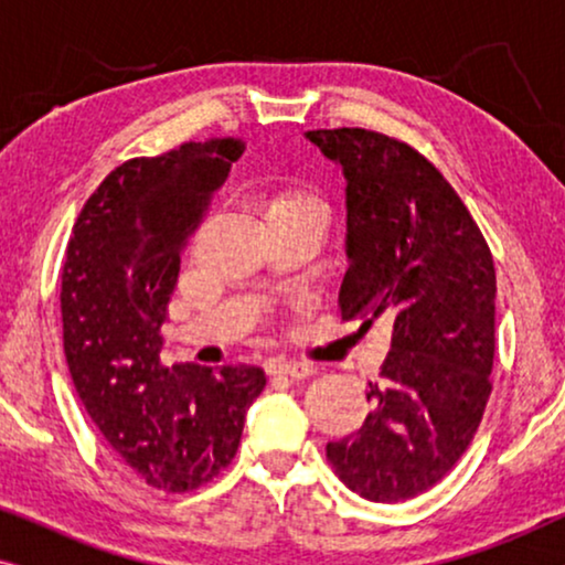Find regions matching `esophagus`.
I'll return each instance as SVG.
<instances>
[{"instance_id":"34e87169","label":"esophagus","mask_w":565,"mask_h":565,"mask_svg":"<svg viewBox=\"0 0 565 565\" xmlns=\"http://www.w3.org/2000/svg\"><path fill=\"white\" fill-rule=\"evenodd\" d=\"M267 373L269 375H285V377H292V381H303L313 373L311 365H306V362H292V360H269L267 362Z\"/></svg>"}]
</instances>
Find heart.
<instances>
[{"label": "heart", "mask_w": 565, "mask_h": 565, "mask_svg": "<svg viewBox=\"0 0 565 565\" xmlns=\"http://www.w3.org/2000/svg\"><path fill=\"white\" fill-rule=\"evenodd\" d=\"M288 211H323V207H321V200L316 198L311 190L298 188V184H288V188H280L269 195L265 205V215L288 213Z\"/></svg>", "instance_id": "b5f03b06"}]
</instances>
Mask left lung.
Wrapping results in <instances>:
<instances>
[{
  "instance_id": "1",
  "label": "left lung",
  "mask_w": 565,
  "mask_h": 565,
  "mask_svg": "<svg viewBox=\"0 0 565 565\" xmlns=\"http://www.w3.org/2000/svg\"><path fill=\"white\" fill-rule=\"evenodd\" d=\"M347 177L342 319L391 321V350L358 435L327 445L344 486L414 499L455 468L491 396L497 269L458 192L431 161L367 128L306 134ZM362 323V327H365Z\"/></svg>"
}]
</instances>
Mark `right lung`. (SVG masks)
I'll list each match as a JSON object with an SVG mask.
<instances>
[{"label":"right lung","instance_id":"add662e5","mask_svg":"<svg viewBox=\"0 0 565 565\" xmlns=\"http://www.w3.org/2000/svg\"><path fill=\"white\" fill-rule=\"evenodd\" d=\"M244 146L205 138L122 161L84 203L66 244L61 319L74 388L120 460L159 491L213 481L267 385L252 365L159 360L182 249Z\"/></svg>","mask_w":565,"mask_h":565}]
</instances>
